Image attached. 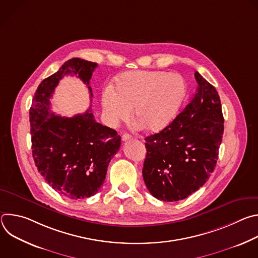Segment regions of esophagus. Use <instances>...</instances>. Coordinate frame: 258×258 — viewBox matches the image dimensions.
I'll use <instances>...</instances> for the list:
<instances>
[{
    "label": "esophagus",
    "instance_id": "1",
    "mask_svg": "<svg viewBox=\"0 0 258 258\" xmlns=\"http://www.w3.org/2000/svg\"><path fill=\"white\" fill-rule=\"evenodd\" d=\"M121 139H122V141H130V140L133 139V137H132L131 135H128V134H124V135L121 137Z\"/></svg>",
    "mask_w": 258,
    "mask_h": 258
}]
</instances>
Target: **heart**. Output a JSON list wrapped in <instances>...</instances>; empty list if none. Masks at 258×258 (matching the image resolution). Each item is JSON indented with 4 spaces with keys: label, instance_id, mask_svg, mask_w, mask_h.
<instances>
[{
    "label": "heart",
    "instance_id": "1",
    "mask_svg": "<svg viewBox=\"0 0 258 258\" xmlns=\"http://www.w3.org/2000/svg\"><path fill=\"white\" fill-rule=\"evenodd\" d=\"M186 94L187 83L178 73L136 70L119 76L114 91L107 88L101 104L110 125L127 120L134 109L137 123L149 132H159L173 120Z\"/></svg>",
    "mask_w": 258,
    "mask_h": 258
}]
</instances>
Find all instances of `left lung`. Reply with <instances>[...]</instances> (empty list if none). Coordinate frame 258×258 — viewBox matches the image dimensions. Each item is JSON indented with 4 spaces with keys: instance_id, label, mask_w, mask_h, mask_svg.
Here are the masks:
<instances>
[{
    "instance_id": "8db88e82",
    "label": "left lung",
    "mask_w": 258,
    "mask_h": 258,
    "mask_svg": "<svg viewBox=\"0 0 258 258\" xmlns=\"http://www.w3.org/2000/svg\"><path fill=\"white\" fill-rule=\"evenodd\" d=\"M197 90L182 111L158 134L146 137L143 177L158 200L187 198L208 180L224 135L215 88L195 72Z\"/></svg>"
}]
</instances>
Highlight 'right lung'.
<instances>
[{"mask_svg": "<svg viewBox=\"0 0 258 258\" xmlns=\"http://www.w3.org/2000/svg\"><path fill=\"white\" fill-rule=\"evenodd\" d=\"M97 63L81 58L66 61L36 89L29 109L31 149L34 163L45 180L70 199L95 195L103 185L110 160L120 147L116 131L94 119L91 108L72 117L56 115L50 99L64 76L73 75L87 85Z\"/></svg>", "mask_w": 258, "mask_h": 258, "instance_id": "1", "label": "right lung"}]
</instances>
